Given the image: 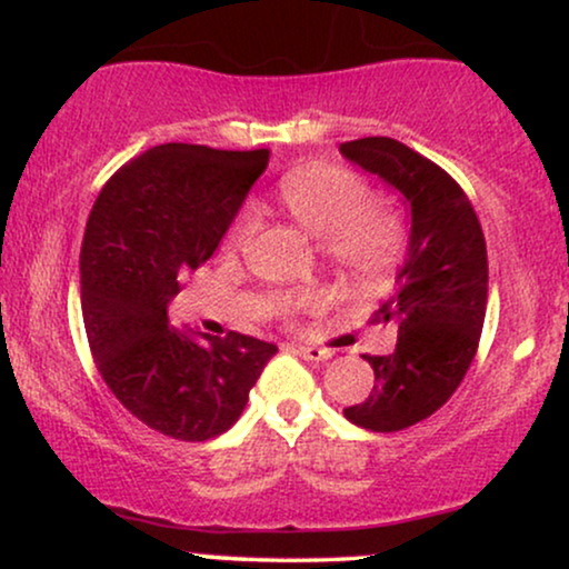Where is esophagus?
I'll return each instance as SVG.
<instances>
[{"instance_id": "34e87169", "label": "esophagus", "mask_w": 569, "mask_h": 569, "mask_svg": "<svg viewBox=\"0 0 569 569\" xmlns=\"http://www.w3.org/2000/svg\"><path fill=\"white\" fill-rule=\"evenodd\" d=\"M293 352H297V356H302L305 361H329L331 358V350L316 348V345H297Z\"/></svg>"}]
</instances>
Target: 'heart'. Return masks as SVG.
<instances>
[{
    "instance_id": "1",
    "label": "heart",
    "mask_w": 569,
    "mask_h": 569,
    "mask_svg": "<svg viewBox=\"0 0 569 569\" xmlns=\"http://www.w3.org/2000/svg\"><path fill=\"white\" fill-rule=\"evenodd\" d=\"M278 202L312 238L323 240V251L345 276L358 283H380L393 272L403 253L401 219L388 208L371 202L369 184L350 168L337 162H307L280 179ZM251 234V217L238 213L227 227L221 248L238 253ZM318 302L316 293L280 297V316Z\"/></svg>"
}]
</instances>
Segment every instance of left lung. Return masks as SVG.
<instances>
[{"label": "left lung", "mask_w": 569, "mask_h": 569, "mask_svg": "<svg viewBox=\"0 0 569 569\" xmlns=\"http://www.w3.org/2000/svg\"><path fill=\"white\" fill-rule=\"evenodd\" d=\"M339 152L398 189L411 211L396 293L375 312L398 329L390 356H363L375 388L345 409L356 426L393 433L452 398L471 367L487 312V243L471 200L443 168L388 136L339 143Z\"/></svg>", "instance_id": "1"}]
</instances>
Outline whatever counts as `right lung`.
Wrapping results in <instances>:
<instances>
[{"mask_svg": "<svg viewBox=\"0 0 569 569\" xmlns=\"http://www.w3.org/2000/svg\"><path fill=\"white\" fill-rule=\"evenodd\" d=\"M267 162V149L160 143L103 184L88 217L80 289L96 369L130 415L171 439L208 441L232 428L278 352L238 331L200 342L166 312Z\"/></svg>", "mask_w": 569, "mask_h": 569, "instance_id": "add662e5", "label": "right lung"}]
</instances>
